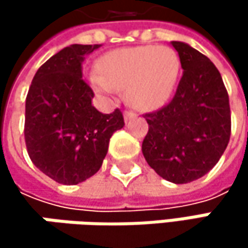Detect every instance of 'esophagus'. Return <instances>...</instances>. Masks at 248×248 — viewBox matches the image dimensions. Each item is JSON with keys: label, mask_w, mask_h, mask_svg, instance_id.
<instances>
[{"label": "esophagus", "mask_w": 248, "mask_h": 248, "mask_svg": "<svg viewBox=\"0 0 248 248\" xmlns=\"http://www.w3.org/2000/svg\"><path fill=\"white\" fill-rule=\"evenodd\" d=\"M135 116H136V115H135L133 112H127V110H126V112L124 113V118L126 122H127V121H130V119H133Z\"/></svg>", "instance_id": "esophagus-1"}]
</instances>
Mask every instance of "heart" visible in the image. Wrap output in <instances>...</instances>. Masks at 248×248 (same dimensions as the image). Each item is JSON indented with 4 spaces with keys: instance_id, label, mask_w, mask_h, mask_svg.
Returning a JSON list of instances; mask_svg holds the SVG:
<instances>
[{
    "instance_id": "1",
    "label": "heart",
    "mask_w": 248,
    "mask_h": 248,
    "mask_svg": "<svg viewBox=\"0 0 248 248\" xmlns=\"http://www.w3.org/2000/svg\"><path fill=\"white\" fill-rule=\"evenodd\" d=\"M179 67V59L170 47H124L102 56L97 62L99 75L92 73L89 83L108 99H113L118 89H126L127 102L133 108L151 112L171 99Z\"/></svg>"
}]
</instances>
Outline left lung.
<instances>
[{
    "instance_id": "1",
    "label": "left lung",
    "mask_w": 248,
    "mask_h": 248,
    "mask_svg": "<svg viewBox=\"0 0 248 248\" xmlns=\"http://www.w3.org/2000/svg\"><path fill=\"white\" fill-rule=\"evenodd\" d=\"M182 67L172 102L145 115L148 165L173 184L192 182L220 161L231 132L228 94L214 63L186 43L171 41Z\"/></svg>"
}]
</instances>
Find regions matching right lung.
Masks as SVG:
<instances>
[{"mask_svg": "<svg viewBox=\"0 0 248 248\" xmlns=\"http://www.w3.org/2000/svg\"><path fill=\"white\" fill-rule=\"evenodd\" d=\"M100 44H72L50 57L34 76L25 99V145L32 164L63 185L93 176L103 164L113 132L124 126L93 105L81 64Z\"/></svg>", "mask_w": 248, "mask_h": 248, "instance_id": "obj_1", "label": "right lung"}]
</instances>
